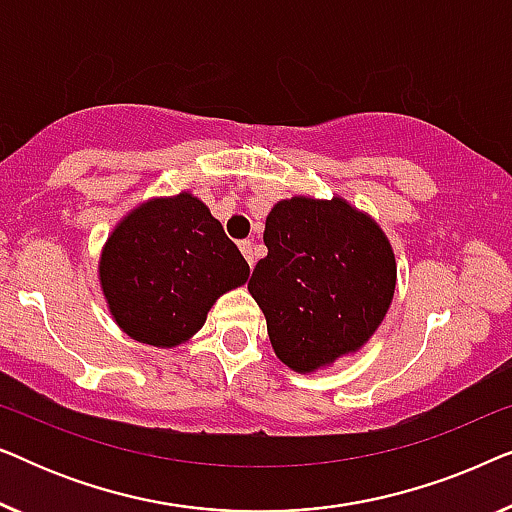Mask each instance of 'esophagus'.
I'll list each match as a JSON object with an SVG mask.
<instances>
[{"label":"esophagus","mask_w":512,"mask_h":512,"mask_svg":"<svg viewBox=\"0 0 512 512\" xmlns=\"http://www.w3.org/2000/svg\"><path fill=\"white\" fill-rule=\"evenodd\" d=\"M240 251H242V256L247 258V263L251 265V268H254V242H249V240H244V242H240Z\"/></svg>","instance_id":"esophagus-1"}]
</instances>
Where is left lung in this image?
Wrapping results in <instances>:
<instances>
[{"label":"left lung","instance_id":"8db88e82","mask_svg":"<svg viewBox=\"0 0 512 512\" xmlns=\"http://www.w3.org/2000/svg\"><path fill=\"white\" fill-rule=\"evenodd\" d=\"M249 293L277 359L300 375L366 347L396 291V256L373 216L340 195H293L272 205Z\"/></svg>","mask_w":512,"mask_h":512}]
</instances>
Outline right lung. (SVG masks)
Instances as JSON below:
<instances>
[{"mask_svg": "<svg viewBox=\"0 0 512 512\" xmlns=\"http://www.w3.org/2000/svg\"><path fill=\"white\" fill-rule=\"evenodd\" d=\"M116 326L144 345L172 349L205 326L223 293L249 279V263L191 191L156 195L111 230L97 263Z\"/></svg>", "mask_w": 512, "mask_h": 512, "instance_id": "right-lung-1", "label": "right lung"}]
</instances>
